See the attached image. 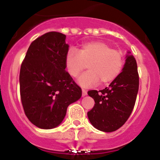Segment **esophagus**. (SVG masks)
Returning a JSON list of instances; mask_svg holds the SVG:
<instances>
[{"label":"esophagus","instance_id":"34e87169","mask_svg":"<svg viewBox=\"0 0 160 160\" xmlns=\"http://www.w3.org/2000/svg\"><path fill=\"white\" fill-rule=\"evenodd\" d=\"M82 97H84V96H86L87 94V90H82Z\"/></svg>","mask_w":160,"mask_h":160}]
</instances>
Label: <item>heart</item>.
<instances>
[{
    "mask_svg": "<svg viewBox=\"0 0 160 160\" xmlns=\"http://www.w3.org/2000/svg\"><path fill=\"white\" fill-rule=\"evenodd\" d=\"M123 55L118 49H111L110 45L101 41L82 44L78 51L70 49L65 59L67 73L75 78L87 65L88 71L78 78V82L82 87L112 82L118 78L123 67Z\"/></svg>",
    "mask_w": 160,
    "mask_h": 160,
    "instance_id": "heart-1",
    "label": "heart"
}]
</instances>
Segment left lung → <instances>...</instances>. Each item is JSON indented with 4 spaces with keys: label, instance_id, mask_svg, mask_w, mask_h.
Here are the masks:
<instances>
[{
    "label": "left lung",
    "instance_id": "8db88e82",
    "mask_svg": "<svg viewBox=\"0 0 160 160\" xmlns=\"http://www.w3.org/2000/svg\"><path fill=\"white\" fill-rule=\"evenodd\" d=\"M138 83L136 60L128 51L122 72L109 87L99 91H88V95L95 102L87 113L90 123L104 132H112L121 128L135 107Z\"/></svg>",
    "mask_w": 160,
    "mask_h": 160
}]
</instances>
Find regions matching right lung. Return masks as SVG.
<instances>
[{
    "label": "right lung",
    "mask_w": 160,
    "mask_h": 160,
    "mask_svg": "<svg viewBox=\"0 0 160 160\" xmlns=\"http://www.w3.org/2000/svg\"><path fill=\"white\" fill-rule=\"evenodd\" d=\"M65 34L46 32L31 43L20 70V94L25 115L33 125L52 129L62 123L68 106L82 96L66 71L69 50Z\"/></svg>",
    "instance_id": "1"
}]
</instances>
